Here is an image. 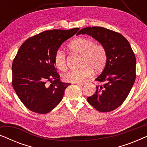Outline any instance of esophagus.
I'll return each mask as SVG.
<instances>
[{"label":"esophagus","mask_w":147,"mask_h":147,"mask_svg":"<svg viewBox=\"0 0 147 147\" xmlns=\"http://www.w3.org/2000/svg\"><path fill=\"white\" fill-rule=\"evenodd\" d=\"M76 84H77L78 86H82L84 85V83H80V82H78V83H75Z\"/></svg>","instance_id":"1"}]
</instances>
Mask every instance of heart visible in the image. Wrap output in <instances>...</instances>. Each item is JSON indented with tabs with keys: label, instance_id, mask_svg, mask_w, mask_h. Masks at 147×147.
<instances>
[{
	"label": "heart",
	"instance_id": "1",
	"mask_svg": "<svg viewBox=\"0 0 147 147\" xmlns=\"http://www.w3.org/2000/svg\"><path fill=\"white\" fill-rule=\"evenodd\" d=\"M70 51L81 55L80 65L81 67L73 69L63 74L65 82L71 83L81 82L91 75L92 70L99 72L106 65L107 55L104 47L96 44L93 40L88 38L79 37L74 39L68 45ZM54 61L57 68L64 70L66 68V58L64 52L57 50L54 56Z\"/></svg>",
	"mask_w": 147,
	"mask_h": 147
}]
</instances>
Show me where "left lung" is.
Masks as SVG:
<instances>
[{"mask_svg": "<svg viewBox=\"0 0 147 147\" xmlns=\"http://www.w3.org/2000/svg\"><path fill=\"white\" fill-rule=\"evenodd\" d=\"M86 34L99 42L106 50L107 59L102 74L96 78L100 86L87 100L99 112L116 109L129 94L136 78V57L129 42L121 34L100 27H86L77 35Z\"/></svg>", "mask_w": 147, "mask_h": 147, "instance_id": "left-lung-1", "label": "left lung"}]
</instances>
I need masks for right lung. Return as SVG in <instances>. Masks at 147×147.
I'll return each mask as SVG.
<instances>
[{
    "label": "right lung",
    "mask_w": 147,
    "mask_h": 147,
    "mask_svg": "<svg viewBox=\"0 0 147 147\" xmlns=\"http://www.w3.org/2000/svg\"><path fill=\"white\" fill-rule=\"evenodd\" d=\"M79 29L43 31L20 47L12 65V84L20 100L31 111L48 113L61 101L70 83L60 80L54 56L61 44ZM47 81L51 82L49 86Z\"/></svg>",
    "instance_id": "right-lung-1"
}]
</instances>
